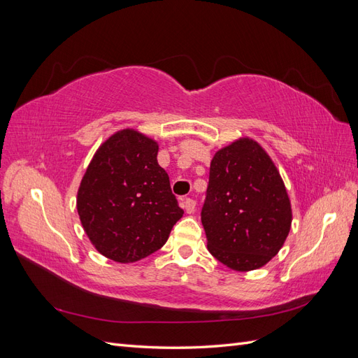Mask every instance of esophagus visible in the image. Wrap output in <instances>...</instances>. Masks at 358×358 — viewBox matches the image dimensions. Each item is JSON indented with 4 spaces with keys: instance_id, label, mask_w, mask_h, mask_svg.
<instances>
[{
    "instance_id": "obj_1",
    "label": "esophagus",
    "mask_w": 358,
    "mask_h": 358,
    "mask_svg": "<svg viewBox=\"0 0 358 358\" xmlns=\"http://www.w3.org/2000/svg\"><path fill=\"white\" fill-rule=\"evenodd\" d=\"M196 206H197V203L192 199H185L182 201V208L187 210V213H194V210H196Z\"/></svg>"
}]
</instances>
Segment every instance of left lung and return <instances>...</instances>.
I'll return each mask as SVG.
<instances>
[{"instance_id": "1", "label": "left lung", "mask_w": 358, "mask_h": 358, "mask_svg": "<svg viewBox=\"0 0 358 358\" xmlns=\"http://www.w3.org/2000/svg\"><path fill=\"white\" fill-rule=\"evenodd\" d=\"M291 221L282 178L262 146L245 137L215 154L201 224L218 262L237 272L263 267L282 248Z\"/></svg>"}]
</instances>
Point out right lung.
<instances>
[{"label": "right lung", "mask_w": 358, "mask_h": 358, "mask_svg": "<svg viewBox=\"0 0 358 358\" xmlns=\"http://www.w3.org/2000/svg\"><path fill=\"white\" fill-rule=\"evenodd\" d=\"M158 143L136 129L110 136L96 150L78 191V213L96 251L138 262L164 245L183 215L159 167Z\"/></svg>", "instance_id": "1"}]
</instances>
